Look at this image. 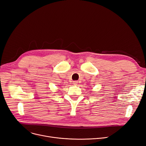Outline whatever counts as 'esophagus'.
Here are the masks:
<instances>
[{"instance_id": "1", "label": "esophagus", "mask_w": 146, "mask_h": 146, "mask_svg": "<svg viewBox=\"0 0 146 146\" xmlns=\"http://www.w3.org/2000/svg\"><path fill=\"white\" fill-rule=\"evenodd\" d=\"M73 85H78V82L77 81V80H74V81H73Z\"/></svg>"}]
</instances>
